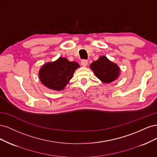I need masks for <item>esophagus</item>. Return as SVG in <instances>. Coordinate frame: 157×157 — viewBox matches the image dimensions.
<instances>
[{"label": "esophagus", "mask_w": 157, "mask_h": 157, "mask_svg": "<svg viewBox=\"0 0 157 157\" xmlns=\"http://www.w3.org/2000/svg\"><path fill=\"white\" fill-rule=\"evenodd\" d=\"M81 65L84 67H86L88 65V61L86 59H82L81 60Z\"/></svg>", "instance_id": "obj_1"}]
</instances>
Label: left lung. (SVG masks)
I'll use <instances>...</instances> for the list:
<instances>
[{"mask_svg": "<svg viewBox=\"0 0 157 157\" xmlns=\"http://www.w3.org/2000/svg\"><path fill=\"white\" fill-rule=\"evenodd\" d=\"M96 77L105 83H110L115 80L119 75V67L105 56H101L97 61L90 65Z\"/></svg>", "mask_w": 157, "mask_h": 157, "instance_id": "1", "label": "left lung"}]
</instances>
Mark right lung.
<instances>
[{"label":"right lung","mask_w":157,"mask_h":157,"mask_svg":"<svg viewBox=\"0 0 157 157\" xmlns=\"http://www.w3.org/2000/svg\"><path fill=\"white\" fill-rule=\"evenodd\" d=\"M78 67L79 65L75 61L59 58L54 62L47 63L42 66L39 71V78L41 82L48 88L61 90L72 78Z\"/></svg>","instance_id":"right-lung-1"}]
</instances>
